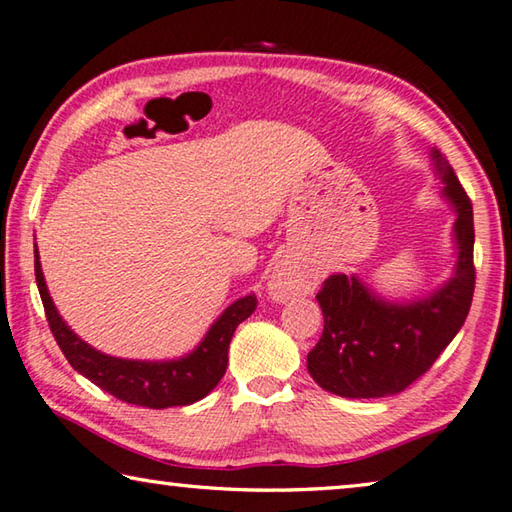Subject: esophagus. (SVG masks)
<instances>
[{
    "label": "esophagus",
    "mask_w": 512,
    "mask_h": 512,
    "mask_svg": "<svg viewBox=\"0 0 512 512\" xmlns=\"http://www.w3.org/2000/svg\"><path fill=\"white\" fill-rule=\"evenodd\" d=\"M320 277L311 268L297 266L293 262H277L268 275L266 291L273 302H286L297 295H311Z\"/></svg>",
    "instance_id": "1"
}]
</instances>
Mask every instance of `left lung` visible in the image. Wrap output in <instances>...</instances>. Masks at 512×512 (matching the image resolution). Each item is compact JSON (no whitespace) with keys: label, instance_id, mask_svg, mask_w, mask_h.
Masks as SVG:
<instances>
[{"label":"left lung","instance_id":"8db88e82","mask_svg":"<svg viewBox=\"0 0 512 512\" xmlns=\"http://www.w3.org/2000/svg\"><path fill=\"white\" fill-rule=\"evenodd\" d=\"M441 197L454 212L452 275L434 291L392 300L376 293L356 273H333L324 280L318 302L324 331L306 356L311 378L342 398H385L421 378L466 322L475 293V224L472 203L452 165L432 150Z\"/></svg>","mask_w":512,"mask_h":512}]
</instances>
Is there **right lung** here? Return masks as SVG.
Returning a JSON list of instances; mask_svg holds the SVG:
<instances>
[{
    "label": "right lung",
    "instance_id": "right-lung-1",
    "mask_svg": "<svg viewBox=\"0 0 512 512\" xmlns=\"http://www.w3.org/2000/svg\"><path fill=\"white\" fill-rule=\"evenodd\" d=\"M35 280L46 311V320L53 331L69 365L89 378L91 383L105 389L118 401L165 410V407H183L206 398L226 374L228 347L232 333L255 311L257 297L248 293L226 306L224 313L210 324L206 336L190 353L170 360H132L102 353L73 331L55 309L44 282L40 255L35 244Z\"/></svg>",
    "mask_w": 512,
    "mask_h": 512
}]
</instances>
